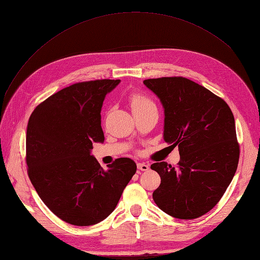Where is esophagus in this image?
I'll return each mask as SVG.
<instances>
[{
  "mask_svg": "<svg viewBox=\"0 0 260 260\" xmlns=\"http://www.w3.org/2000/svg\"><path fill=\"white\" fill-rule=\"evenodd\" d=\"M148 165H146L145 162H138V169L141 171H147L148 170Z\"/></svg>",
  "mask_w": 260,
  "mask_h": 260,
  "instance_id": "34e87169",
  "label": "esophagus"
}]
</instances>
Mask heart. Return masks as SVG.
Segmentation results:
<instances>
[{"mask_svg": "<svg viewBox=\"0 0 260 260\" xmlns=\"http://www.w3.org/2000/svg\"><path fill=\"white\" fill-rule=\"evenodd\" d=\"M130 104L133 113L144 111V109L149 107H155L151 100L144 95H141V94H135V95H132L130 99Z\"/></svg>", "mask_w": 260, "mask_h": 260, "instance_id": "b5f03b06", "label": "heart"}]
</instances>
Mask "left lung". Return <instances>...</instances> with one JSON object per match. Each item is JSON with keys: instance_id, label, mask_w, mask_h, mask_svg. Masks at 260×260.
Here are the masks:
<instances>
[{"instance_id": "obj_1", "label": "left lung", "mask_w": 260, "mask_h": 260, "mask_svg": "<svg viewBox=\"0 0 260 260\" xmlns=\"http://www.w3.org/2000/svg\"><path fill=\"white\" fill-rule=\"evenodd\" d=\"M143 83L164 107V140L179 148L177 168L166 161L151 168L160 176L153 200L178 219H195L214 208L238 168L240 147L234 117L225 102L183 77Z\"/></svg>"}]
</instances>
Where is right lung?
Returning a JSON list of instances; mask_svg holds the SVG:
<instances>
[{
	"instance_id": "obj_1",
	"label": "right lung",
	"mask_w": 260,
	"mask_h": 260,
	"mask_svg": "<svg viewBox=\"0 0 260 260\" xmlns=\"http://www.w3.org/2000/svg\"><path fill=\"white\" fill-rule=\"evenodd\" d=\"M120 80L75 83L38 105L26 138L31 183L53 214L74 225H92L116 208L137 165L116 159L104 170L91 155L104 142L101 111L106 94Z\"/></svg>"
}]
</instances>
